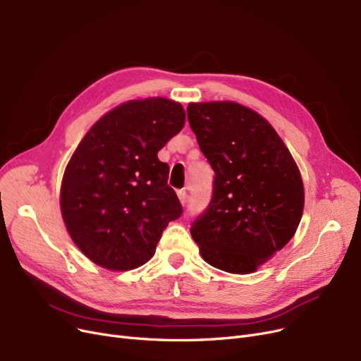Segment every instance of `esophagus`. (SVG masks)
I'll list each match as a JSON object with an SVG mask.
<instances>
[{
    "instance_id": "esophagus-1",
    "label": "esophagus",
    "mask_w": 361,
    "mask_h": 361,
    "mask_svg": "<svg viewBox=\"0 0 361 361\" xmlns=\"http://www.w3.org/2000/svg\"><path fill=\"white\" fill-rule=\"evenodd\" d=\"M177 195H178L180 202L183 203V205H185L187 200H189V195H187V192H185V190H178V192H177Z\"/></svg>"
}]
</instances>
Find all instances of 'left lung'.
Segmentation results:
<instances>
[{"label": "left lung", "mask_w": 361, "mask_h": 361, "mask_svg": "<svg viewBox=\"0 0 361 361\" xmlns=\"http://www.w3.org/2000/svg\"><path fill=\"white\" fill-rule=\"evenodd\" d=\"M190 128L214 169L212 197L190 233L212 267L255 271L295 234L304 185L290 152L271 125L231 103H192Z\"/></svg>", "instance_id": "1"}]
</instances>
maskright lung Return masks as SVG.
Wrapping results in <instances>:
<instances>
[{
	"mask_svg": "<svg viewBox=\"0 0 361 361\" xmlns=\"http://www.w3.org/2000/svg\"><path fill=\"white\" fill-rule=\"evenodd\" d=\"M185 122L180 103H123L92 125L66 166L61 215L85 257L109 270L147 262L183 207L158 152Z\"/></svg>",
	"mask_w": 361,
	"mask_h": 361,
	"instance_id": "right-lung-1",
	"label": "right lung"
}]
</instances>
